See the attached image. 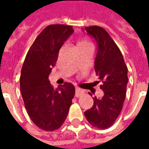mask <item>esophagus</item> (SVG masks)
Returning a JSON list of instances; mask_svg holds the SVG:
<instances>
[{
	"label": "esophagus",
	"instance_id": "obj_1",
	"mask_svg": "<svg viewBox=\"0 0 149 149\" xmlns=\"http://www.w3.org/2000/svg\"><path fill=\"white\" fill-rule=\"evenodd\" d=\"M84 94V91L82 90L80 88H76V97H80Z\"/></svg>",
	"mask_w": 149,
	"mask_h": 149
}]
</instances>
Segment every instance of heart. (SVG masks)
<instances>
[{
	"mask_svg": "<svg viewBox=\"0 0 149 149\" xmlns=\"http://www.w3.org/2000/svg\"><path fill=\"white\" fill-rule=\"evenodd\" d=\"M88 44H90V43L88 42V41H87V40H81V41H80L79 44H78V46L84 45H88Z\"/></svg>",
	"mask_w": 149,
	"mask_h": 149,
	"instance_id": "heart-1",
	"label": "heart"
}]
</instances>
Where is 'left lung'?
<instances>
[{"mask_svg": "<svg viewBox=\"0 0 149 149\" xmlns=\"http://www.w3.org/2000/svg\"><path fill=\"white\" fill-rule=\"evenodd\" d=\"M84 29L97 43L94 68L104 92L102 98L93 97V106L84 112V116L93 127L105 129L114 124L121 112L128 84V68L118 46L104 29L97 25Z\"/></svg>", "mask_w": 149, "mask_h": 149, "instance_id": "8db88e82", "label": "left lung"}]
</instances>
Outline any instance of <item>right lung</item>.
<instances>
[{"label":"right lung","instance_id":"right-lung-1","mask_svg":"<svg viewBox=\"0 0 149 149\" xmlns=\"http://www.w3.org/2000/svg\"><path fill=\"white\" fill-rule=\"evenodd\" d=\"M73 31L72 26L65 24L45 28L28 51L21 68L20 87L25 109L32 121L44 131L61 127L74 97L73 84L66 82L54 88L49 80L59 50Z\"/></svg>","mask_w":149,"mask_h":149}]
</instances>
